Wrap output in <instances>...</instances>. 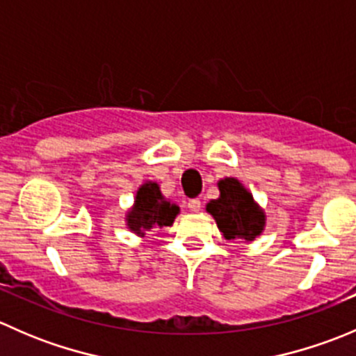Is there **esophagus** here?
<instances>
[{"label": "esophagus", "instance_id": "esophagus-1", "mask_svg": "<svg viewBox=\"0 0 356 356\" xmlns=\"http://www.w3.org/2000/svg\"><path fill=\"white\" fill-rule=\"evenodd\" d=\"M188 208L191 211H200L201 210V201L198 198H193L188 201Z\"/></svg>", "mask_w": 356, "mask_h": 356}]
</instances>
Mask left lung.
Returning a JSON list of instances; mask_svg holds the SVG:
<instances>
[{
  "label": "left lung",
  "mask_w": 356,
  "mask_h": 356,
  "mask_svg": "<svg viewBox=\"0 0 356 356\" xmlns=\"http://www.w3.org/2000/svg\"><path fill=\"white\" fill-rule=\"evenodd\" d=\"M218 189L220 196L207 204V211L215 218L224 238L253 241L264 231L265 213L238 179H222Z\"/></svg>",
  "instance_id": "8db88e82"
}]
</instances>
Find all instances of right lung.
Here are the masks:
<instances>
[{
  "label": "right lung",
  "instance_id": "right-lung-1",
  "mask_svg": "<svg viewBox=\"0 0 356 356\" xmlns=\"http://www.w3.org/2000/svg\"><path fill=\"white\" fill-rule=\"evenodd\" d=\"M177 213L179 207L161 196L156 182H145L138 189L134 207L127 213V225L136 234L143 236L149 229L172 225Z\"/></svg>",
  "mask_w": 356,
  "mask_h": 356
}]
</instances>
